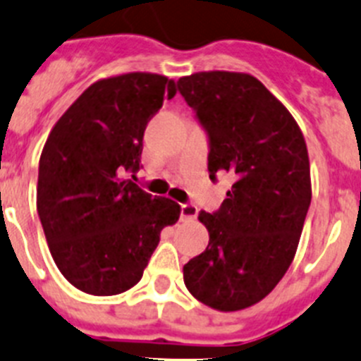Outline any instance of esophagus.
<instances>
[{
	"label": "esophagus",
	"instance_id": "1",
	"mask_svg": "<svg viewBox=\"0 0 361 361\" xmlns=\"http://www.w3.org/2000/svg\"><path fill=\"white\" fill-rule=\"evenodd\" d=\"M198 214V207L193 204H183L180 205V218L183 221H193Z\"/></svg>",
	"mask_w": 361,
	"mask_h": 361
}]
</instances>
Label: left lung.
<instances>
[{"label": "left lung", "mask_w": 361, "mask_h": 361, "mask_svg": "<svg viewBox=\"0 0 361 361\" xmlns=\"http://www.w3.org/2000/svg\"><path fill=\"white\" fill-rule=\"evenodd\" d=\"M177 88L207 131L209 177L234 180L218 212L198 214L209 245L184 266V283L200 303L238 312L264 300L296 255L312 200L307 143L252 74L195 72Z\"/></svg>", "instance_id": "left-lung-1"}]
</instances>
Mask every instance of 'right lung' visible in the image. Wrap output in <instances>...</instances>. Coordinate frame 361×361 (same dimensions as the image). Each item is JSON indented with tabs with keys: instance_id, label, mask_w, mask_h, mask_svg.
<instances>
[{
	"instance_id": "right-lung-1",
	"label": "right lung",
	"mask_w": 361,
	"mask_h": 361,
	"mask_svg": "<svg viewBox=\"0 0 361 361\" xmlns=\"http://www.w3.org/2000/svg\"><path fill=\"white\" fill-rule=\"evenodd\" d=\"M177 94L166 75L127 72L92 83L58 118L39 163L37 211L60 273L92 296L135 287L161 230L180 205L131 180L143 133L164 99Z\"/></svg>"
}]
</instances>
